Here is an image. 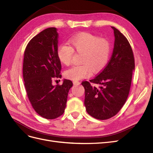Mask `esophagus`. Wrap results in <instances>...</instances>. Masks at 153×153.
Masks as SVG:
<instances>
[{
	"instance_id": "esophagus-1",
	"label": "esophagus",
	"mask_w": 153,
	"mask_h": 153,
	"mask_svg": "<svg viewBox=\"0 0 153 153\" xmlns=\"http://www.w3.org/2000/svg\"><path fill=\"white\" fill-rule=\"evenodd\" d=\"M73 84L74 85H79L80 84H81V82H79V81H73Z\"/></svg>"
}]
</instances>
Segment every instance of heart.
<instances>
[{
    "mask_svg": "<svg viewBox=\"0 0 153 153\" xmlns=\"http://www.w3.org/2000/svg\"><path fill=\"white\" fill-rule=\"evenodd\" d=\"M67 44H60L56 50L58 60L65 65H70L74 51L82 53L81 65L73 66L65 71V76L73 81L90 77L93 72L102 71L109 60L111 45L105 39L89 33H82L72 37Z\"/></svg>",
    "mask_w": 153,
    "mask_h": 153,
    "instance_id": "b5f03b06",
    "label": "heart"
}]
</instances>
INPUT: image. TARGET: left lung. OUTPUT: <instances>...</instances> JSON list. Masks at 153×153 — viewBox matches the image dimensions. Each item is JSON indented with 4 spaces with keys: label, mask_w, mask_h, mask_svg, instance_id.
I'll list each match as a JSON object with an SVG mask.
<instances>
[{
    "label": "left lung",
    "mask_w": 153,
    "mask_h": 153,
    "mask_svg": "<svg viewBox=\"0 0 153 153\" xmlns=\"http://www.w3.org/2000/svg\"><path fill=\"white\" fill-rule=\"evenodd\" d=\"M114 44L112 55L103 71L90 81L100 86H92L82 81L85 105L87 112L97 120H104L115 116L126 101L135 69L134 53L123 33L114 27Z\"/></svg>",
    "instance_id": "left-lung-1"
}]
</instances>
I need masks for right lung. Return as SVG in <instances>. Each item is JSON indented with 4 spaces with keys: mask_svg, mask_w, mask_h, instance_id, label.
<instances>
[{
    "mask_svg": "<svg viewBox=\"0 0 153 153\" xmlns=\"http://www.w3.org/2000/svg\"><path fill=\"white\" fill-rule=\"evenodd\" d=\"M58 39L57 29L48 28L31 39L24 53L23 76L28 98L37 114L48 120L63 114L73 85L68 79L62 85H53L54 78L62 77Z\"/></svg>",
    "mask_w": 153,
    "mask_h": 153,
    "instance_id": "add662e5",
    "label": "right lung"
}]
</instances>
